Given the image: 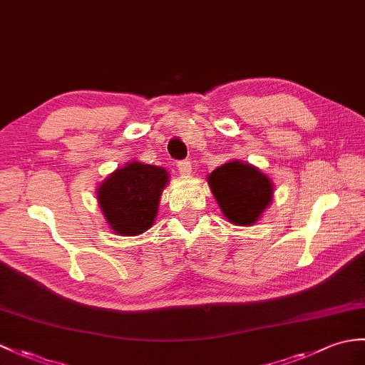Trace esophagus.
I'll return each mask as SVG.
<instances>
[{"mask_svg": "<svg viewBox=\"0 0 365 365\" xmlns=\"http://www.w3.org/2000/svg\"><path fill=\"white\" fill-rule=\"evenodd\" d=\"M177 168H179V173H180L182 175H190L191 171H192L191 162H188V160H183V162L177 163Z\"/></svg>", "mask_w": 365, "mask_h": 365, "instance_id": "34e87169", "label": "esophagus"}]
</instances>
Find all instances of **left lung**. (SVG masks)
<instances>
[{
	"mask_svg": "<svg viewBox=\"0 0 365 365\" xmlns=\"http://www.w3.org/2000/svg\"><path fill=\"white\" fill-rule=\"evenodd\" d=\"M207 182L224 217L235 225L257 224L274 199L272 179L241 160L216 168L208 174Z\"/></svg>",
	"mask_w": 365,
	"mask_h": 365,
	"instance_id": "obj_1",
	"label": "left lung"
}]
</instances>
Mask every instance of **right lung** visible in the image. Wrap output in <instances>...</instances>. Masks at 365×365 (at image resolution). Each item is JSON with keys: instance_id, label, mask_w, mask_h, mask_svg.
Here are the masks:
<instances>
[{"instance_id": "add662e5", "label": "right lung", "mask_w": 365, "mask_h": 365, "mask_svg": "<svg viewBox=\"0 0 365 365\" xmlns=\"http://www.w3.org/2000/svg\"><path fill=\"white\" fill-rule=\"evenodd\" d=\"M169 182L165 168L127 162L101 182L98 203L113 233L137 236L154 225L162 192Z\"/></svg>"}]
</instances>
